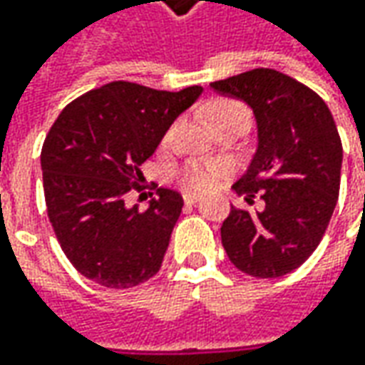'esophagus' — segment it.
Instances as JSON below:
<instances>
[{
  "instance_id": "1",
  "label": "esophagus",
  "mask_w": 365,
  "mask_h": 365,
  "mask_svg": "<svg viewBox=\"0 0 365 365\" xmlns=\"http://www.w3.org/2000/svg\"><path fill=\"white\" fill-rule=\"evenodd\" d=\"M182 199H185V203L187 205H195L199 199H201V197H199L197 192H185V195H182Z\"/></svg>"
}]
</instances>
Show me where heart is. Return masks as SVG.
<instances>
[{
    "label": "heart",
    "instance_id": "heart-1",
    "mask_svg": "<svg viewBox=\"0 0 365 365\" xmlns=\"http://www.w3.org/2000/svg\"><path fill=\"white\" fill-rule=\"evenodd\" d=\"M237 111H247V109L244 106H240V103H235V101H230V99H217V101L209 103V107H207L211 123L223 120V118H227L232 113H237ZM223 173H225V166L221 162L192 160L187 162L176 173V178H178L180 187L185 190H209L217 185Z\"/></svg>",
    "mask_w": 365,
    "mask_h": 365
}]
</instances>
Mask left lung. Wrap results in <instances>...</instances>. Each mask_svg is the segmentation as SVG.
Wrapping results in <instances>:
<instances>
[{
	"mask_svg": "<svg viewBox=\"0 0 365 365\" xmlns=\"http://www.w3.org/2000/svg\"><path fill=\"white\" fill-rule=\"evenodd\" d=\"M211 89L244 101L254 111L258 146L233 185L262 211L232 205L221 244L237 270L280 278L317 250L339 197L344 148L327 103L297 78L274 68H254L215 81Z\"/></svg>",
	"mask_w": 365,
	"mask_h": 365,
	"instance_id": "obj_1",
	"label": "left lung"
}]
</instances>
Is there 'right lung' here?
I'll list each match as a JSON object with an SVG mask.
<instances>
[{
    "mask_svg": "<svg viewBox=\"0 0 365 365\" xmlns=\"http://www.w3.org/2000/svg\"><path fill=\"white\" fill-rule=\"evenodd\" d=\"M203 93L107 83L64 107L44 140L40 166L58 244L78 272L107 288H132L160 270L182 197L156 190L146 211L125 205L175 120Z\"/></svg>",
    "mask_w": 365,
    "mask_h": 365,
    "instance_id": "obj_1",
    "label": "right lung"
}]
</instances>
